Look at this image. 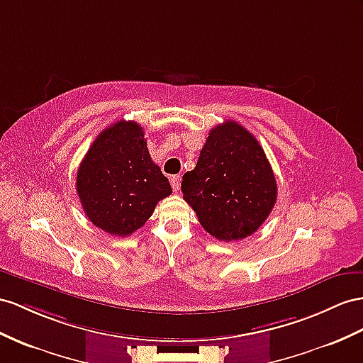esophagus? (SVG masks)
<instances>
[{"label": "esophagus", "instance_id": "obj_1", "mask_svg": "<svg viewBox=\"0 0 363 363\" xmlns=\"http://www.w3.org/2000/svg\"><path fill=\"white\" fill-rule=\"evenodd\" d=\"M170 184H172L173 191H179V189H181V178H179V176H172Z\"/></svg>", "mask_w": 363, "mask_h": 363}]
</instances>
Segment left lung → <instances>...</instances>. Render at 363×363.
<instances>
[{"label":"left lung","mask_w":363,"mask_h":363,"mask_svg":"<svg viewBox=\"0 0 363 363\" xmlns=\"http://www.w3.org/2000/svg\"><path fill=\"white\" fill-rule=\"evenodd\" d=\"M181 190L201 225L225 242L253 235L277 198L264 148L235 121L210 130L196 167L182 176Z\"/></svg>","instance_id":"8db88e82"}]
</instances>
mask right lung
<instances>
[{"instance_id":"right-lung-1","label":"right lung","mask_w":363,"mask_h":363,"mask_svg":"<svg viewBox=\"0 0 363 363\" xmlns=\"http://www.w3.org/2000/svg\"><path fill=\"white\" fill-rule=\"evenodd\" d=\"M77 191L93 225L124 238L145 224L172 187L152 161L143 127L123 119L90 145L78 169Z\"/></svg>"}]
</instances>
